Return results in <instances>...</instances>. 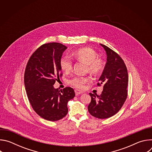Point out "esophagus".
Returning <instances> with one entry per match:
<instances>
[{"mask_svg":"<svg viewBox=\"0 0 152 152\" xmlns=\"http://www.w3.org/2000/svg\"><path fill=\"white\" fill-rule=\"evenodd\" d=\"M75 92L76 93V95H79V94H82L83 92L82 91H80V90H75Z\"/></svg>","mask_w":152,"mask_h":152,"instance_id":"obj_1","label":"esophagus"}]
</instances>
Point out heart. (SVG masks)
<instances>
[{
  "instance_id": "obj_1",
  "label": "heart",
  "mask_w": 152,
  "mask_h": 152,
  "mask_svg": "<svg viewBox=\"0 0 152 152\" xmlns=\"http://www.w3.org/2000/svg\"><path fill=\"white\" fill-rule=\"evenodd\" d=\"M72 56L76 59L86 65V71L93 75H99L104 70L105 64L103 60L98 58V53L93 49L85 48L74 52ZM61 70L65 73L70 72L73 68L72 58L67 55L62 56L59 61ZM90 81L87 76L76 75L68 80V83L77 88H83L84 84Z\"/></svg>"
}]
</instances>
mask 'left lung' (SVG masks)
I'll list each match as a JSON object with an SVG mask.
<instances>
[{"label": "left lung", "instance_id": "obj_1", "mask_svg": "<svg viewBox=\"0 0 152 152\" xmlns=\"http://www.w3.org/2000/svg\"><path fill=\"white\" fill-rule=\"evenodd\" d=\"M100 45L107 55V62L97 83L103 85V90L100 96L90 93L91 100L88 110L93 117L104 119L117 113L126 101L128 73L121 58L106 46Z\"/></svg>", "mask_w": 152, "mask_h": 152}]
</instances>
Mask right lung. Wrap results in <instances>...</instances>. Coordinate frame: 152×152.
I'll use <instances>...</instances> for the list:
<instances>
[{"mask_svg": "<svg viewBox=\"0 0 152 152\" xmlns=\"http://www.w3.org/2000/svg\"><path fill=\"white\" fill-rule=\"evenodd\" d=\"M67 48L58 42L41 46L29 58L25 69V90L33 110L42 118L51 121L67 114V103L75 96L71 87L59 90L53 86L61 72L60 59Z\"/></svg>", "mask_w": 152, "mask_h": 152, "instance_id": "add662e5", "label": "right lung"}]
</instances>
